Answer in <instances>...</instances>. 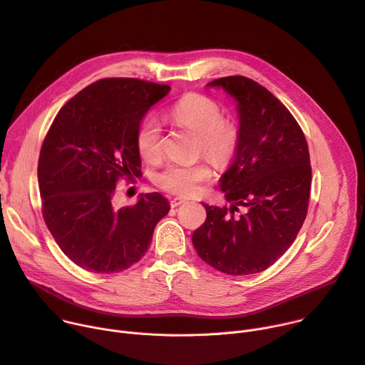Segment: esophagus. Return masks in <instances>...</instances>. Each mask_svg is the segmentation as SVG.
<instances>
[{
  "mask_svg": "<svg viewBox=\"0 0 365 365\" xmlns=\"http://www.w3.org/2000/svg\"><path fill=\"white\" fill-rule=\"evenodd\" d=\"M185 202H187L185 199L175 197V199H173V200H171V207H178V206H181L182 203H185Z\"/></svg>",
  "mask_w": 365,
  "mask_h": 365,
  "instance_id": "obj_1",
  "label": "esophagus"
}]
</instances>
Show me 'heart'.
Here are the masks:
<instances>
[{"mask_svg": "<svg viewBox=\"0 0 365 365\" xmlns=\"http://www.w3.org/2000/svg\"><path fill=\"white\" fill-rule=\"evenodd\" d=\"M171 117L181 125L199 134V150L215 165L225 166L237 155L240 146L238 127L223 120L220 105L199 93L182 96L171 109ZM138 155L148 162H158L163 155V134L160 121L149 115L140 123L135 134ZM212 178V168L207 162L195 163L173 162L156 177V184L170 192L191 197L199 194L202 184Z\"/></svg>", "mask_w": 365, "mask_h": 365, "instance_id": "obj_1", "label": "heart"}]
</instances>
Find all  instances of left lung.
Instances as JSON below:
<instances>
[{
	"label": "left lung",
	"mask_w": 365,
	"mask_h": 365,
	"mask_svg": "<svg viewBox=\"0 0 365 365\" xmlns=\"http://www.w3.org/2000/svg\"><path fill=\"white\" fill-rule=\"evenodd\" d=\"M207 86L235 99L240 146L220 178V190L234 205L203 203L207 216L194 231L192 245L219 272L259 273L285 255L305 220L312 188L308 145L288 108L257 81L228 76ZM238 205L246 210L234 217Z\"/></svg>",
	"instance_id": "8db88e82"
}]
</instances>
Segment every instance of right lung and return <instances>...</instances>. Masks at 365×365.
Masks as SVG:
<instances>
[{
  "label": "right lung",
  "instance_id": "add662e5",
  "mask_svg": "<svg viewBox=\"0 0 365 365\" xmlns=\"http://www.w3.org/2000/svg\"><path fill=\"white\" fill-rule=\"evenodd\" d=\"M170 91L138 78L98 80L60 109L43 140L38 163L43 220L81 269H128L146 255L156 223L170 212L159 192L140 195L134 206L112 205L120 178L142 177L137 128Z\"/></svg>",
  "mask_w": 365,
  "mask_h": 365
}]
</instances>
